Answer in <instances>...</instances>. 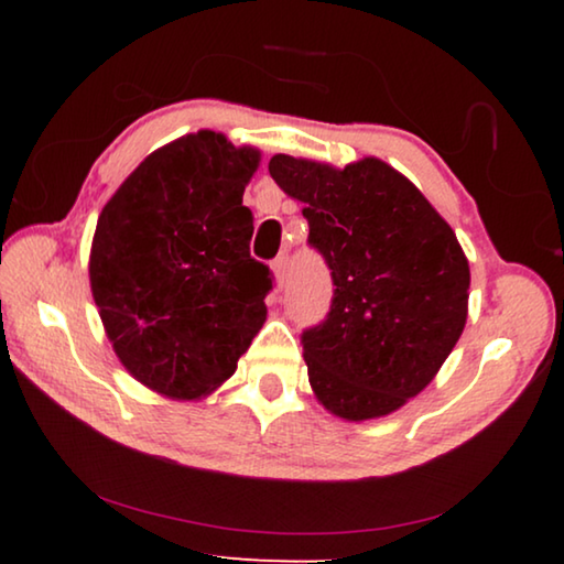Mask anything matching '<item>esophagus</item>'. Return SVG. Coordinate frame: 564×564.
<instances>
[{
  "label": "esophagus",
  "mask_w": 564,
  "mask_h": 564,
  "mask_svg": "<svg viewBox=\"0 0 564 564\" xmlns=\"http://www.w3.org/2000/svg\"><path fill=\"white\" fill-rule=\"evenodd\" d=\"M273 273H275V283H279V289H283V285L289 283V256H279V259L273 261Z\"/></svg>",
  "instance_id": "34e87169"
}]
</instances>
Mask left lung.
Listing matches in <instances>:
<instances>
[{"label":"left lung","instance_id":"left-lung-1","mask_svg":"<svg viewBox=\"0 0 564 564\" xmlns=\"http://www.w3.org/2000/svg\"><path fill=\"white\" fill-rule=\"evenodd\" d=\"M269 171L303 202L308 246L336 285L326 318L301 333L313 390L346 420L393 413L465 328L470 269L453 228L378 159L338 171L279 154Z\"/></svg>","mask_w":564,"mask_h":564}]
</instances>
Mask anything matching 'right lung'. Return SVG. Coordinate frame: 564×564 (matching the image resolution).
Wrapping results in <instances>:
<instances>
[{
	"label": "right lung",
	"mask_w": 564,
	"mask_h": 564,
	"mask_svg": "<svg viewBox=\"0 0 564 564\" xmlns=\"http://www.w3.org/2000/svg\"><path fill=\"white\" fill-rule=\"evenodd\" d=\"M259 151L198 131L151 154L99 216L89 279L104 328L139 383L212 393L265 321L273 273L251 259L243 188Z\"/></svg>",
	"instance_id": "add662e5"
}]
</instances>
